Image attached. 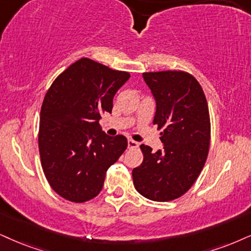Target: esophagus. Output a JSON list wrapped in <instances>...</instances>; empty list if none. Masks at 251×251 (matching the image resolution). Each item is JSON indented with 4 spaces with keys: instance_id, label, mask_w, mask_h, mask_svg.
Here are the masks:
<instances>
[{
    "instance_id": "1",
    "label": "esophagus",
    "mask_w": 251,
    "mask_h": 251,
    "mask_svg": "<svg viewBox=\"0 0 251 251\" xmlns=\"http://www.w3.org/2000/svg\"><path fill=\"white\" fill-rule=\"evenodd\" d=\"M138 142H135V141H132V140H129L128 141V148L129 149H136V148H138Z\"/></svg>"
}]
</instances>
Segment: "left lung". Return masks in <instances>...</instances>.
Masks as SVG:
<instances>
[{"mask_svg": "<svg viewBox=\"0 0 251 251\" xmlns=\"http://www.w3.org/2000/svg\"><path fill=\"white\" fill-rule=\"evenodd\" d=\"M156 100L153 125L164 149L142 144L143 162L132 170L136 191L147 199L171 201L190 190L205 165L211 141L208 104L200 83L184 71L143 73Z\"/></svg>", "mask_w": 251, "mask_h": 251, "instance_id": "obj_1", "label": "left lung"}]
</instances>
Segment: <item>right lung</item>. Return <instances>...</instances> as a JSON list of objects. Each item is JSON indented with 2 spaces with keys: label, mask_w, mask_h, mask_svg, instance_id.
<instances>
[{
  "label": "right lung",
  "mask_w": 251,
  "mask_h": 251,
  "mask_svg": "<svg viewBox=\"0 0 251 251\" xmlns=\"http://www.w3.org/2000/svg\"><path fill=\"white\" fill-rule=\"evenodd\" d=\"M130 78L123 71L81 58L55 78L46 92L38 132L43 171L55 193L85 202L100 193L110 165L128 147L123 135L100 129L116 92Z\"/></svg>",
  "instance_id": "add662e5"
}]
</instances>
